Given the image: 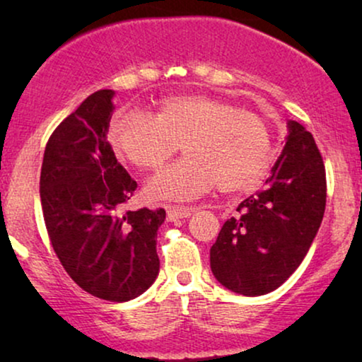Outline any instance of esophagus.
<instances>
[{"label": "esophagus", "mask_w": 362, "mask_h": 362, "mask_svg": "<svg viewBox=\"0 0 362 362\" xmlns=\"http://www.w3.org/2000/svg\"><path fill=\"white\" fill-rule=\"evenodd\" d=\"M194 211H196L194 207H168V219L170 221L185 219V217H189Z\"/></svg>", "instance_id": "obj_1"}]
</instances>
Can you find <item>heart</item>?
Listing matches in <instances>:
<instances>
[{"label":"heart","mask_w":362,"mask_h":362,"mask_svg":"<svg viewBox=\"0 0 362 362\" xmlns=\"http://www.w3.org/2000/svg\"><path fill=\"white\" fill-rule=\"evenodd\" d=\"M108 138L123 160L141 170H160L182 146L185 160L146 182L145 194L155 201H192L216 186L227 194L247 192L274 165L269 122L209 95L166 97L156 115L117 113Z\"/></svg>","instance_id":"b5f03b06"}]
</instances>
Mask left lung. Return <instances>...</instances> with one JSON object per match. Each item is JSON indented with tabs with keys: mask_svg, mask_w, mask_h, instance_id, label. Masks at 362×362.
Listing matches in <instances>:
<instances>
[{
	"mask_svg": "<svg viewBox=\"0 0 362 362\" xmlns=\"http://www.w3.org/2000/svg\"><path fill=\"white\" fill-rule=\"evenodd\" d=\"M325 206L323 158L313 135L290 120L284 151L269 180L240 202L211 247L217 281L245 296L279 288L308 254Z\"/></svg>",
	"mask_w": 362,
	"mask_h": 362,
	"instance_id": "obj_1",
	"label": "left lung"
}]
</instances>
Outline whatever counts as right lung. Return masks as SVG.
Here are the masks:
<instances>
[{"instance_id":"add662e5","label":"right lung","mask_w":362,"mask_h":362,"mask_svg":"<svg viewBox=\"0 0 362 362\" xmlns=\"http://www.w3.org/2000/svg\"><path fill=\"white\" fill-rule=\"evenodd\" d=\"M113 93L88 95L52 132L39 194L52 249L69 276L87 293L122 303L156 280V232L166 212H122L136 181L107 141Z\"/></svg>"}]
</instances>
